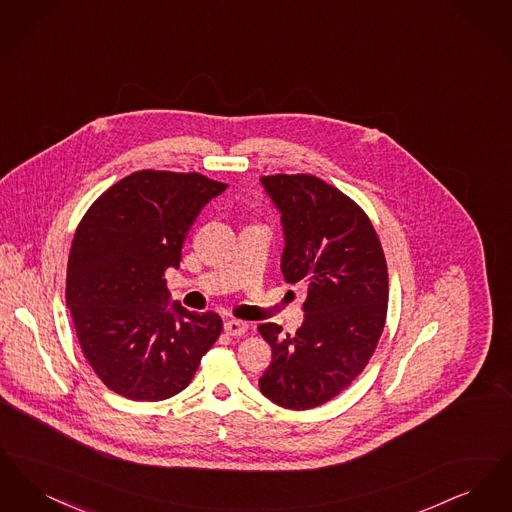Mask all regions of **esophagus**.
Instances as JSON below:
<instances>
[{"label":"esophagus","mask_w":512,"mask_h":512,"mask_svg":"<svg viewBox=\"0 0 512 512\" xmlns=\"http://www.w3.org/2000/svg\"><path fill=\"white\" fill-rule=\"evenodd\" d=\"M247 322H242V320H226L224 322V332L228 334V336H242L247 332Z\"/></svg>","instance_id":"esophagus-1"}]
</instances>
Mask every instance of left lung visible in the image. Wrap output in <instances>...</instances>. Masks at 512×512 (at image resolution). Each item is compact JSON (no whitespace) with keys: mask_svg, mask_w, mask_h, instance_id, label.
Segmentation results:
<instances>
[{"mask_svg":"<svg viewBox=\"0 0 512 512\" xmlns=\"http://www.w3.org/2000/svg\"><path fill=\"white\" fill-rule=\"evenodd\" d=\"M261 184L280 213L282 274L309 293L295 334L259 326L272 347L259 388L272 403L305 411L336 397L370 361L386 324L388 267L363 209L334 186L311 174Z\"/></svg>","mask_w":512,"mask_h":512,"instance_id":"1","label":"left lung"}]
</instances>
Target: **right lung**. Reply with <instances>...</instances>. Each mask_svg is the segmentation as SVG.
Wrapping results in <instances>:
<instances>
[{
  "instance_id": "1",
  "label": "right lung",
  "mask_w": 512,
  "mask_h": 512,
  "mask_svg": "<svg viewBox=\"0 0 512 512\" xmlns=\"http://www.w3.org/2000/svg\"><path fill=\"white\" fill-rule=\"evenodd\" d=\"M226 184L197 172L140 171L111 186L76 228L67 307L82 353L109 390L163 401L184 390L222 330L217 313L172 301L165 270Z\"/></svg>"
}]
</instances>
